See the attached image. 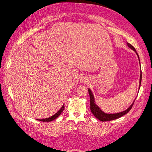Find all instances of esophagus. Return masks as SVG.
Here are the masks:
<instances>
[{
	"instance_id": "1",
	"label": "esophagus",
	"mask_w": 152,
	"mask_h": 152,
	"mask_svg": "<svg viewBox=\"0 0 152 152\" xmlns=\"http://www.w3.org/2000/svg\"><path fill=\"white\" fill-rule=\"evenodd\" d=\"M80 81L82 82H86L88 81V76H83L81 77V79H80Z\"/></svg>"
}]
</instances>
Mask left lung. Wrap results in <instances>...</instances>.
Segmentation results:
<instances>
[{"instance_id":"1","label":"left lung","mask_w":152,"mask_h":152,"mask_svg":"<svg viewBox=\"0 0 152 152\" xmlns=\"http://www.w3.org/2000/svg\"><path fill=\"white\" fill-rule=\"evenodd\" d=\"M127 45L131 48V49H132L133 51H134L135 52H136L137 55L138 56V59H139V57H138V55L137 53L135 48L133 46H132L131 44H130L129 43H128V42L127 43ZM139 62H140V59H139ZM140 70H141V67H140ZM141 80H142V72L140 71L139 89H140V87ZM88 92H89V97H90V110H91V112L93 113V114L94 115L95 118H96L99 119V120L101 121H108L114 120V119H118L119 118L121 117V116L124 115L125 114H127V113L130 111V110L132 108V107H133V104H134V101H135V100H134V102H133V104H132L129 106V107L127 110H125L124 112H119V113H116V114H106V113H104V112H102L101 110L99 108V106L95 104L94 96H93V93H92L91 90H90V89H88Z\"/></svg>"}]
</instances>
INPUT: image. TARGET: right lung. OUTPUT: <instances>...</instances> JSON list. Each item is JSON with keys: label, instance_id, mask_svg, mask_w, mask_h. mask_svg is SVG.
Segmentation results:
<instances>
[{"label": "right lung", "instance_id": "obj_1", "mask_svg": "<svg viewBox=\"0 0 152 152\" xmlns=\"http://www.w3.org/2000/svg\"><path fill=\"white\" fill-rule=\"evenodd\" d=\"M64 104H63L62 107L61 108V109L56 113V114H54L53 115L51 116V117L48 118H45V119H37V120L41 121H46V122H50V121H53V120H54V119H56L58 117V116H59V115L61 114V113L63 112V111L64 110Z\"/></svg>", "mask_w": 152, "mask_h": 152}]
</instances>
